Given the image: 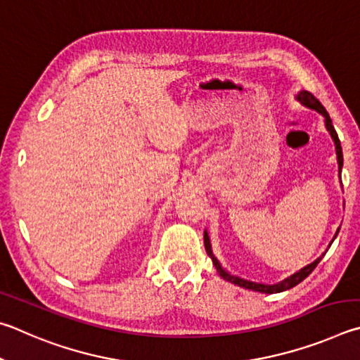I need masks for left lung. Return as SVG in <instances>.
<instances>
[{
    "label": "left lung",
    "mask_w": 360,
    "mask_h": 360,
    "mask_svg": "<svg viewBox=\"0 0 360 360\" xmlns=\"http://www.w3.org/2000/svg\"><path fill=\"white\" fill-rule=\"evenodd\" d=\"M295 99H297L300 104H304L305 107H308V109L316 110V112H319V113H321V115L324 117L326 128H327V131H329V134H330V137H332L333 143H335L337 161H338V172H342V167H343V151H342V145H340V139H338V134H337L335 128H333L332 120H330V117H329V113H327V110L324 109V105L321 104L319 101H318L316 98H314L311 93H308V91H305V90L299 91V94H297V96H295ZM338 231H340V228L337 229L335 236H333L332 242L335 240V237L338 236ZM332 242L329 243V247L332 245ZM204 245H205V251H207V255L210 256V259H212V262H213V266H215L217 272L219 274V276H221V278H224L226 281L232 283V285H237V286H240V288L251 289V291H257V292H264V294L283 292V291H288V289L294 288L295 285H299L300 281H304V280L307 278V276L313 272V269L318 266L319 261L323 259L324 255H326V253H323V255H321V256L318 257V259H314L311 264H308V266H305L304 269H300L299 272L292 274L291 276H288V278H285V280L280 281V283H275V285H264V283H255V281L243 280V278H240V276L231 275V274L228 272V270H224L221 264H219V261H218L217 257H215V255H213V251H212V243H210V237H209V232H207V231H204Z\"/></svg>",
    "instance_id": "left-lung-1"
}]
</instances>
